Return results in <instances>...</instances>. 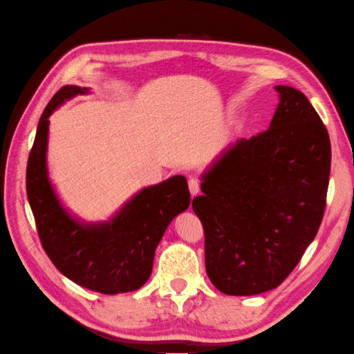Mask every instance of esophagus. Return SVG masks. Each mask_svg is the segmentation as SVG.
Returning a JSON list of instances; mask_svg holds the SVG:
<instances>
[{"instance_id":"1","label":"esophagus","mask_w":354,"mask_h":354,"mask_svg":"<svg viewBox=\"0 0 354 354\" xmlns=\"http://www.w3.org/2000/svg\"><path fill=\"white\" fill-rule=\"evenodd\" d=\"M188 188H189V193H191V196L199 194V191H201V185H199V180H198V178H189V182H188Z\"/></svg>"}]
</instances>
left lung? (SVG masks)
Returning a JSON list of instances; mask_svg holds the SVG:
<instances>
[{
	"mask_svg": "<svg viewBox=\"0 0 354 354\" xmlns=\"http://www.w3.org/2000/svg\"><path fill=\"white\" fill-rule=\"evenodd\" d=\"M268 130L241 138L201 176L193 210L219 292L251 297L292 273L322 224L331 171L326 127L303 92L274 86Z\"/></svg>",
	"mask_w": 354,
	"mask_h": 354,
	"instance_id": "left-lung-1",
	"label": "left lung"
}]
</instances>
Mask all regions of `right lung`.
Returning a JSON list of instances; mask_svg holds the SVG:
<instances>
[{
	"label": "right lung",
	"instance_id": "right-lung-1",
	"mask_svg": "<svg viewBox=\"0 0 354 354\" xmlns=\"http://www.w3.org/2000/svg\"><path fill=\"white\" fill-rule=\"evenodd\" d=\"M89 88L64 86L40 115L26 167V193L45 252L61 273L98 293L138 290L152 273L155 249L167 225L189 207L187 178L174 176L133 194L108 221L89 223L57 196L48 176L50 115Z\"/></svg>",
	"mask_w": 354,
	"mask_h": 354
}]
</instances>
